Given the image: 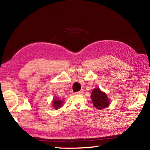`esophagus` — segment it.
Segmentation results:
<instances>
[{
  "label": "esophagus",
  "instance_id": "esophagus-1",
  "mask_svg": "<svg viewBox=\"0 0 150 150\" xmlns=\"http://www.w3.org/2000/svg\"><path fill=\"white\" fill-rule=\"evenodd\" d=\"M84 90H81L79 91H77V94H81V95H82V94L84 93Z\"/></svg>",
  "mask_w": 150,
  "mask_h": 150
}]
</instances>
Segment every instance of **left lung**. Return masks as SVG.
<instances>
[{
    "label": "left lung",
    "instance_id": "obj_1",
    "mask_svg": "<svg viewBox=\"0 0 150 150\" xmlns=\"http://www.w3.org/2000/svg\"><path fill=\"white\" fill-rule=\"evenodd\" d=\"M91 98L93 106L98 110H103L109 106L110 100L107 95L102 91L99 88H95L92 91Z\"/></svg>",
    "mask_w": 150,
    "mask_h": 150
}]
</instances>
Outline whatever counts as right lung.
Segmentation results:
<instances>
[{
	"mask_svg": "<svg viewBox=\"0 0 150 150\" xmlns=\"http://www.w3.org/2000/svg\"><path fill=\"white\" fill-rule=\"evenodd\" d=\"M63 100H61L60 99L58 98H54L53 100V107L55 108V109L57 110L58 108H60L62 106V104H63Z\"/></svg>",
	"mask_w": 150,
	"mask_h": 150,
	"instance_id": "1",
	"label": "right lung"
}]
</instances>
